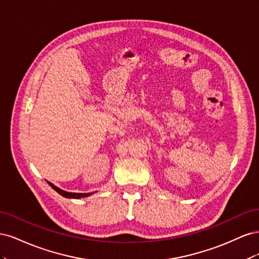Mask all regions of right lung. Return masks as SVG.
I'll use <instances>...</instances> for the list:
<instances>
[{
	"label": "right lung",
	"mask_w": 259,
	"mask_h": 259,
	"mask_svg": "<svg viewBox=\"0 0 259 259\" xmlns=\"http://www.w3.org/2000/svg\"><path fill=\"white\" fill-rule=\"evenodd\" d=\"M50 186L53 188L54 190H56L60 195H62V197L65 198H70V199H80V198H85V197H89V195H91L92 193H72V192H67V191H64L59 189L58 187L54 186L53 184L49 183Z\"/></svg>",
	"instance_id": "add662e5"
}]
</instances>
